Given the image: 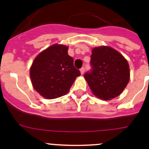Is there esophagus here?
I'll return each mask as SVG.
<instances>
[{
    "label": "esophagus",
    "instance_id": "esophagus-1",
    "mask_svg": "<svg viewBox=\"0 0 149 149\" xmlns=\"http://www.w3.org/2000/svg\"><path fill=\"white\" fill-rule=\"evenodd\" d=\"M80 71H81V74H83L84 73V72H85V68H84V67H83V68H81V69H80Z\"/></svg>",
    "mask_w": 149,
    "mask_h": 149
}]
</instances>
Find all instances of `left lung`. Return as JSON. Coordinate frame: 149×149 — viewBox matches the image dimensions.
<instances>
[{"label":"left lung","instance_id":"1","mask_svg":"<svg viewBox=\"0 0 149 149\" xmlns=\"http://www.w3.org/2000/svg\"><path fill=\"white\" fill-rule=\"evenodd\" d=\"M90 65L91 70L84 74V77L93 94L101 99L117 97L128 84V63L113 48L106 46L93 48Z\"/></svg>","mask_w":149,"mask_h":149}]
</instances>
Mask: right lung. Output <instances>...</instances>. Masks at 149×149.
Listing matches in <instances>:
<instances>
[{"mask_svg":"<svg viewBox=\"0 0 149 149\" xmlns=\"http://www.w3.org/2000/svg\"><path fill=\"white\" fill-rule=\"evenodd\" d=\"M30 74L34 89L44 98L54 99L68 93L81 72L68 54V47L56 44L36 57Z\"/></svg>","mask_w":149,"mask_h":149,"instance_id":"right-lung-1","label":"right lung"}]
</instances>
